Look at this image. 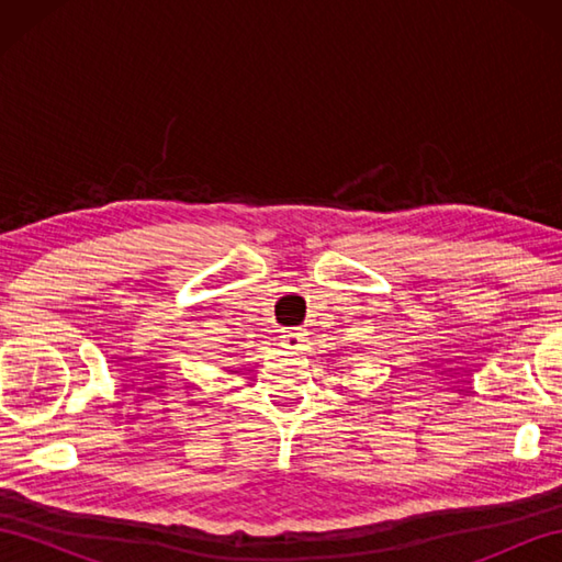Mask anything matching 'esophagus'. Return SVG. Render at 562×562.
<instances>
[{
	"instance_id": "esophagus-1",
	"label": "esophagus",
	"mask_w": 562,
	"mask_h": 562,
	"mask_svg": "<svg viewBox=\"0 0 562 562\" xmlns=\"http://www.w3.org/2000/svg\"><path fill=\"white\" fill-rule=\"evenodd\" d=\"M304 328H290V330H282V345L284 348H290V350H296V348H302V342H304Z\"/></svg>"
}]
</instances>
